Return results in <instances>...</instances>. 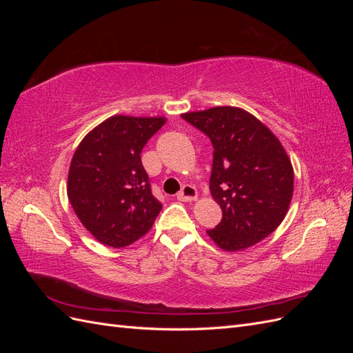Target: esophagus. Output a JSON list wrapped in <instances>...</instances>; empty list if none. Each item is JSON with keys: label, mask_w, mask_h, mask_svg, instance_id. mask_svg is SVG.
<instances>
[{"label": "esophagus", "mask_w": 353, "mask_h": 353, "mask_svg": "<svg viewBox=\"0 0 353 353\" xmlns=\"http://www.w3.org/2000/svg\"><path fill=\"white\" fill-rule=\"evenodd\" d=\"M176 199L181 200V201H193V200H196L197 199V190H196V187L190 185V184L184 185L183 188H181L179 193L176 194Z\"/></svg>", "instance_id": "esophagus-1"}]
</instances>
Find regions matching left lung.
<instances>
[{
  "label": "left lung",
  "instance_id": "obj_1",
  "mask_svg": "<svg viewBox=\"0 0 353 353\" xmlns=\"http://www.w3.org/2000/svg\"><path fill=\"white\" fill-rule=\"evenodd\" d=\"M213 145L210 193L222 221L208 236L222 250L237 252L279 228L293 197L294 172L284 147L249 112L219 105L183 113Z\"/></svg>",
  "mask_w": 353,
  "mask_h": 353
}]
</instances>
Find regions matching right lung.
<instances>
[{
	"instance_id": "right-lung-1",
	"label": "right lung",
	"mask_w": 353,
	"mask_h": 353,
	"mask_svg": "<svg viewBox=\"0 0 353 353\" xmlns=\"http://www.w3.org/2000/svg\"><path fill=\"white\" fill-rule=\"evenodd\" d=\"M166 117L114 114L79 143L68 175V197L95 240L125 248L150 231L160 201L152 194L141 150Z\"/></svg>"
}]
</instances>
